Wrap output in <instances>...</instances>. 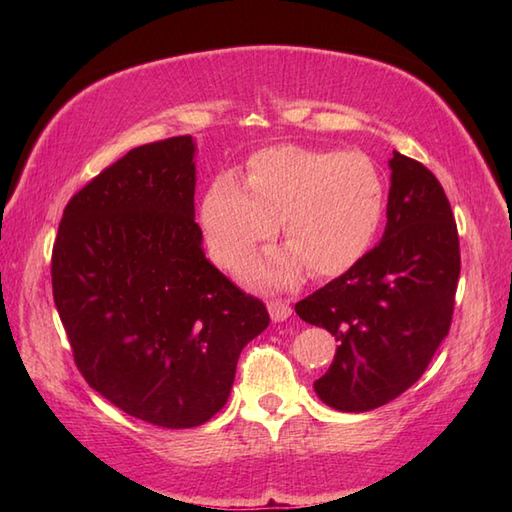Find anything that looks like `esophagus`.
Masks as SVG:
<instances>
[{"label": "esophagus", "mask_w": 512, "mask_h": 512, "mask_svg": "<svg viewBox=\"0 0 512 512\" xmlns=\"http://www.w3.org/2000/svg\"><path fill=\"white\" fill-rule=\"evenodd\" d=\"M268 312H270V317H273V321H286L292 314V308L286 299H270Z\"/></svg>", "instance_id": "34e87169"}]
</instances>
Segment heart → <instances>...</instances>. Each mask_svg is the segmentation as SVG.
Here are the masks:
<instances>
[{"label": "heart", "mask_w": 512, "mask_h": 512, "mask_svg": "<svg viewBox=\"0 0 512 512\" xmlns=\"http://www.w3.org/2000/svg\"><path fill=\"white\" fill-rule=\"evenodd\" d=\"M383 209V180L361 151L279 145L248 158L244 189L226 176L209 184L200 228L213 262L237 268L277 233L279 220L290 248L257 259L244 275L286 286L303 268L314 277L350 270L372 244Z\"/></svg>", "instance_id": "heart-1"}]
</instances>
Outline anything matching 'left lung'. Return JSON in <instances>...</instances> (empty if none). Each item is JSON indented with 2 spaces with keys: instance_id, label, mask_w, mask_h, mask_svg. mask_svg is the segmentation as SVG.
Here are the masks:
<instances>
[{
  "instance_id": "obj_1",
  "label": "left lung",
  "mask_w": 512,
  "mask_h": 512,
  "mask_svg": "<svg viewBox=\"0 0 512 512\" xmlns=\"http://www.w3.org/2000/svg\"><path fill=\"white\" fill-rule=\"evenodd\" d=\"M387 226L341 277L301 299L299 317L334 339V363L317 396L339 411L398 398L429 367L449 334L460 277V239L438 178L394 151Z\"/></svg>"
}]
</instances>
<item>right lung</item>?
Segmentation results:
<instances>
[{"label":"right lung","instance_id":"obj_1","mask_svg":"<svg viewBox=\"0 0 512 512\" xmlns=\"http://www.w3.org/2000/svg\"><path fill=\"white\" fill-rule=\"evenodd\" d=\"M191 136L140 145L72 195L52 246V295L74 363L129 416L211 420L268 310L202 250Z\"/></svg>","mask_w":512,"mask_h":512}]
</instances>
